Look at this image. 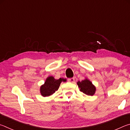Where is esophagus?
<instances>
[{
    "label": "esophagus",
    "mask_w": 130,
    "mask_h": 130,
    "mask_svg": "<svg viewBox=\"0 0 130 130\" xmlns=\"http://www.w3.org/2000/svg\"><path fill=\"white\" fill-rule=\"evenodd\" d=\"M68 81L70 83H74L75 82V78H70L68 79Z\"/></svg>",
    "instance_id": "esophagus-1"
}]
</instances>
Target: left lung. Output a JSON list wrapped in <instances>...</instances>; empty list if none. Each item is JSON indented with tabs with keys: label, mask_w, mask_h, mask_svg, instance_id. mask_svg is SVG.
Masks as SVG:
<instances>
[{
	"label": "left lung",
	"mask_w": 130,
	"mask_h": 130,
	"mask_svg": "<svg viewBox=\"0 0 130 130\" xmlns=\"http://www.w3.org/2000/svg\"><path fill=\"white\" fill-rule=\"evenodd\" d=\"M77 85H78L80 91L83 92L86 95L92 96L95 94L96 87H95L94 85H93L91 82L87 78L81 82L78 81L77 82Z\"/></svg>",
	"instance_id": "obj_1"
}]
</instances>
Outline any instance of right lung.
I'll list each match as a JSON object with an SVG mask.
<instances>
[{"label":"right lung","instance_id":"right-lung-1","mask_svg":"<svg viewBox=\"0 0 130 130\" xmlns=\"http://www.w3.org/2000/svg\"><path fill=\"white\" fill-rule=\"evenodd\" d=\"M61 82H66V79L63 78L55 79L52 76L48 77L44 85L40 87V91L41 95L44 97L52 95L58 90Z\"/></svg>","mask_w":130,"mask_h":130}]
</instances>
